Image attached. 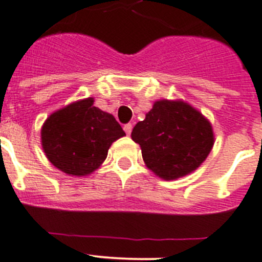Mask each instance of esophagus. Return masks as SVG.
Instances as JSON below:
<instances>
[{
  "label": "esophagus",
  "instance_id": "obj_1",
  "mask_svg": "<svg viewBox=\"0 0 262 262\" xmlns=\"http://www.w3.org/2000/svg\"><path fill=\"white\" fill-rule=\"evenodd\" d=\"M132 128H133V126H132V124H125V125H124V130H125V133L128 134V136H130Z\"/></svg>",
  "mask_w": 262,
  "mask_h": 262
}]
</instances>
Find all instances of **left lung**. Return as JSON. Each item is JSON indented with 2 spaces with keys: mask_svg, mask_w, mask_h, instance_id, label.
I'll list each match as a JSON object with an SVG mask.
<instances>
[{
  "mask_svg": "<svg viewBox=\"0 0 262 262\" xmlns=\"http://www.w3.org/2000/svg\"><path fill=\"white\" fill-rule=\"evenodd\" d=\"M132 139L141 146L149 170L165 180L194 171L214 146L210 121L184 101H156L136 124Z\"/></svg>",
  "mask_w": 262,
  "mask_h": 262,
  "instance_id": "1",
  "label": "left lung"
}]
</instances>
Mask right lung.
I'll return each instance as SVG.
<instances>
[{
    "label": "right lung",
    "instance_id": "1",
    "mask_svg": "<svg viewBox=\"0 0 262 262\" xmlns=\"http://www.w3.org/2000/svg\"><path fill=\"white\" fill-rule=\"evenodd\" d=\"M92 97L51 114L40 130L42 147L53 166L85 177L101 166L113 142L125 132L111 114L93 106Z\"/></svg>",
    "mask_w": 262,
    "mask_h": 262
}]
</instances>
